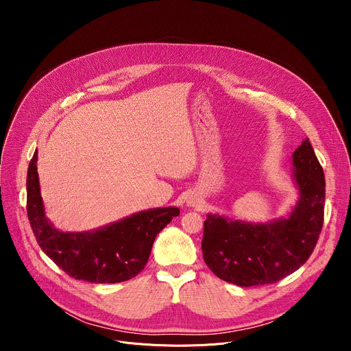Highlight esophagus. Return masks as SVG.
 Instances as JSON below:
<instances>
[{
    "label": "esophagus",
    "mask_w": 351,
    "mask_h": 351,
    "mask_svg": "<svg viewBox=\"0 0 351 351\" xmlns=\"http://www.w3.org/2000/svg\"><path fill=\"white\" fill-rule=\"evenodd\" d=\"M203 204V199L197 197L195 194H191L189 198H187V206L189 207H199Z\"/></svg>",
    "instance_id": "obj_1"
}]
</instances>
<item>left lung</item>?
Wrapping results in <instances>:
<instances>
[{
	"label": "left lung",
	"instance_id": "left-lung-1",
	"mask_svg": "<svg viewBox=\"0 0 351 351\" xmlns=\"http://www.w3.org/2000/svg\"><path fill=\"white\" fill-rule=\"evenodd\" d=\"M291 157L298 199L286 218L254 223L207 215L203 257L219 279L241 287L275 283L297 271L314 252L324 223V169L308 138Z\"/></svg>",
	"mask_w": 351,
	"mask_h": 351
}]
</instances>
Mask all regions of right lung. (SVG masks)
I'll list each match as a JSON object with an SVG mask.
<instances>
[{
  "mask_svg": "<svg viewBox=\"0 0 351 351\" xmlns=\"http://www.w3.org/2000/svg\"><path fill=\"white\" fill-rule=\"evenodd\" d=\"M27 218L47 257L77 280L118 283L140 274L156 236L179 215L178 207L140 211L87 232H62L45 217L34 153L26 179Z\"/></svg>",
  "mask_w": 351,
  "mask_h": 351,
  "instance_id": "add662e5",
  "label": "right lung"
}]
</instances>
